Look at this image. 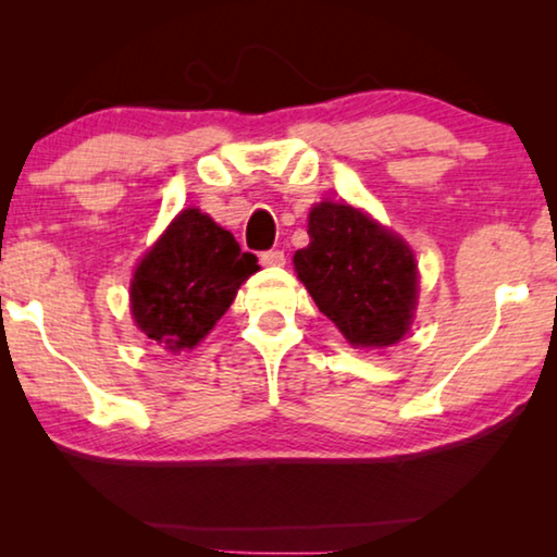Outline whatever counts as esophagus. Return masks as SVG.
<instances>
[{
  "instance_id": "obj_1",
  "label": "esophagus",
  "mask_w": 557,
  "mask_h": 557,
  "mask_svg": "<svg viewBox=\"0 0 557 557\" xmlns=\"http://www.w3.org/2000/svg\"><path fill=\"white\" fill-rule=\"evenodd\" d=\"M261 263L263 265H284L286 263V253H284V250H263Z\"/></svg>"
}]
</instances>
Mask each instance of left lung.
<instances>
[{
  "instance_id": "obj_1",
  "label": "left lung",
  "mask_w": 557,
  "mask_h": 557,
  "mask_svg": "<svg viewBox=\"0 0 557 557\" xmlns=\"http://www.w3.org/2000/svg\"><path fill=\"white\" fill-rule=\"evenodd\" d=\"M294 269L349 345L391 347L410 330L418 299L413 250L352 205L311 208L309 246L296 250Z\"/></svg>"
}]
</instances>
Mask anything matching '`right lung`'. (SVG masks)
Masks as SVG:
<instances>
[{
    "mask_svg": "<svg viewBox=\"0 0 557 557\" xmlns=\"http://www.w3.org/2000/svg\"><path fill=\"white\" fill-rule=\"evenodd\" d=\"M258 271L225 227L197 208L182 210L136 265L132 317L170 352L193 349Z\"/></svg>",
    "mask_w": 557,
    "mask_h": 557,
    "instance_id": "1",
    "label": "right lung"
}]
</instances>
